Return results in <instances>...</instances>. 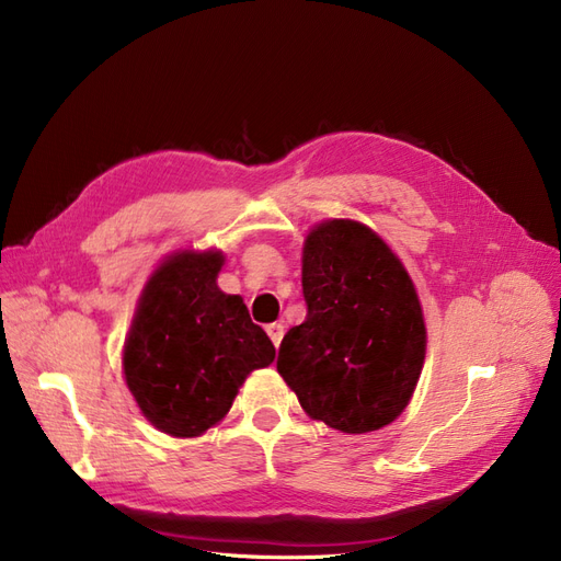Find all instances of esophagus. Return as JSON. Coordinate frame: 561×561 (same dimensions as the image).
I'll use <instances>...</instances> for the list:
<instances>
[{
  "label": "esophagus",
  "mask_w": 561,
  "mask_h": 561,
  "mask_svg": "<svg viewBox=\"0 0 561 561\" xmlns=\"http://www.w3.org/2000/svg\"><path fill=\"white\" fill-rule=\"evenodd\" d=\"M265 331H267L270 340H273V345L279 347V342H282V337H284V323H279V321H277V323H267Z\"/></svg>",
  "instance_id": "esophagus-1"
}]
</instances>
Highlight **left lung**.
<instances>
[{
	"label": "left lung",
	"instance_id": "obj_1",
	"mask_svg": "<svg viewBox=\"0 0 561 561\" xmlns=\"http://www.w3.org/2000/svg\"><path fill=\"white\" fill-rule=\"evenodd\" d=\"M302 296L307 317L277 356L302 410L342 433L391 424L426 354L422 305L401 259L364 224L323 221L302 247Z\"/></svg>",
	"mask_w": 561,
	"mask_h": 561
}]
</instances>
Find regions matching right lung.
<instances>
[{"label": "right lung", "instance_id": "1", "mask_svg": "<svg viewBox=\"0 0 561 561\" xmlns=\"http://www.w3.org/2000/svg\"><path fill=\"white\" fill-rule=\"evenodd\" d=\"M221 265V251L168 256L144 286L125 337V382L144 417L174 438L219 424L247 375L275 360L244 300L216 286Z\"/></svg>", "mask_w": 561, "mask_h": 561}]
</instances>
